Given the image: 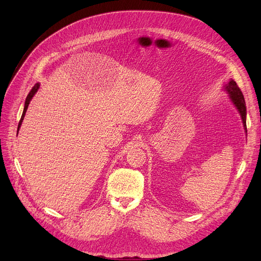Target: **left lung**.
<instances>
[{"label":"left lung","instance_id":"left-lung-1","mask_svg":"<svg viewBox=\"0 0 261 261\" xmlns=\"http://www.w3.org/2000/svg\"><path fill=\"white\" fill-rule=\"evenodd\" d=\"M225 89L229 93V97H230L231 101L234 102V105L236 106V108L238 109V111L241 115L245 132H248V130H246V119H245L246 118V107H245V101H244V97H243V94H242L241 90L237 86L236 81H234L232 79H230V81L226 85Z\"/></svg>","mask_w":261,"mask_h":261}]
</instances>
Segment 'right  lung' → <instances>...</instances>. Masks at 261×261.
<instances>
[{
  "mask_svg": "<svg viewBox=\"0 0 261 261\" xmlns=\"http://www.w3.org/2000/svg\"><path fill=\"white\" fill-rule=\"evenodd\" d=\"M39 84H36L34 87H33V89L31 90V92L29 93V95H27V97H26V100H25V106H24V110H23V113H22V116H21V119H20V121H19V126H18V131H19V128L21 127V123H22V121H23V118H24V115H25V113H26V110H27V107H29V105H30V101L32 100V98H33V96L36 94V92L38 91V89H39Z\"/></svg>",
  "mask_w": 261,
  "mask_h": 261,
  "instance_id": "1",
  "label": "right lung"
}]
</instances>
